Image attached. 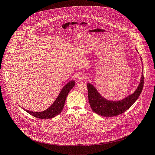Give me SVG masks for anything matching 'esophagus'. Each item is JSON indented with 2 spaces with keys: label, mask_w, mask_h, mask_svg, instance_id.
I'll list each match as a JSON object with an SVG mask.
<instances>
[{
  "label": "esophagus",
  "mask_w": 155,
  "mask_h": 155,
  "mask_svg": "<svg viewBox=\"0 0 155 155\" xmlns=\"http://www.w3.org/2000/svg\"><path fill=\"white\" fill-rule=\"evenodd\" d=\"M86 76H85V74L84 73H79L78 76H77V79L79 82H81L82 81H84L86 79Z\"/></svg>",
  "instance_id": "esophagus-1"
}]
</instances>
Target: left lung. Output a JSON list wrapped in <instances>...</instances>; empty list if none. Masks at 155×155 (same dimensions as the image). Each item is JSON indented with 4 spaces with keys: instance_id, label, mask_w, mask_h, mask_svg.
<instances>
[{
    "instance_id": "obj_1",
    "label": "left lung",
    "mask_w": 155,
    "mask_h": 155,
    "mask_svg": "<svg viewBox=\"0 0 155 155\" xmlns=\"http://www.w3.org/2000/svg\"><path fill=\"white\" fill-rule=\"evenodd\" d=\"M140 59L141 61V57ZM143 74L142 71L140 82L136 90L132 94L119 101H110L104 98L94 85L88 83L87 84L88 99L92 111L98 115L107 117L118 115L124 113L136 101L140 95L144 84Z\"/></svg>"
}]
</instances>
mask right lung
Masks as SVG:
<instances>
[{"mask_svg":"<svg viewBox=\"0 0 155 155\" xmlns=\"http://www.w3.org/2000/svg\"><path fill=\"white\" fill-rule=\"evenodd\" d=\"M74 85L75 82L74 81H71L67 84H65L53 104L49 108L43 111L34 112L28 111L25 109L24 110L30 115L40 119L45 120L52 118L61 112L64 105L66 97L70 91L74 87Z\"/></svg>","mask_w":155,"mask_h":155,"instance_id":"add662e5","label":"right lung"}]
</instances>
